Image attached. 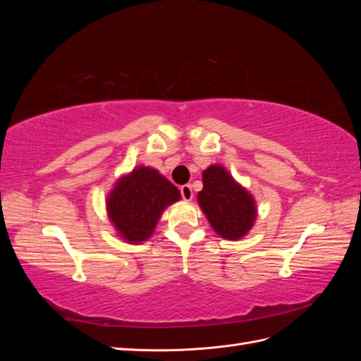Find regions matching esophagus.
Returning a JSON list of instances; mask_svg holds the SVG:
<instances>
[{
    "label": "esophagus",
    "instance_id": "obj_1",
    "mask_svg": "<svg viewBox=\"0 0 361 361\" xmlns=\"http://www.w3.org/2000/svg\"><path fill=\"white\" fill-rule=\"evenodd\" d=\"M180 194H182V199L185 202H191L192 200V188H191V185H182V187H180Z\"/></svg>",
    "mask_w": 361,
    "mask_h": 361
}]
</instances>
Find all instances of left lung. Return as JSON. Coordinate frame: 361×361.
<instances>
[{
	"instance_id": "8db88e82",
	"label": "left lung",
	"mask_w": 361,
	"mask_h": 361,
	"mask_svg": "<svg viewBox=\"0 0 361 361\" xmlns=\"http://www.w3.org/2000/svg\"><path fill=\"white\" fill-rule=\"evenodd\" d=\"M203 190L197 202L214 232L228 241L243 239L255 226L256 200L220 164L203 170Z\"/></svg>"
}]
</instances>
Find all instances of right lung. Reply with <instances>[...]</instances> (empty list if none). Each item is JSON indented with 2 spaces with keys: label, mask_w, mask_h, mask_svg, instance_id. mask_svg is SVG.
I'll use <instances>...</instances> for the list:
<instances>
[{
  "label": "right lung",
  "mask_w": 361,
  "mask_h": 361,
  "mask_svg": "<svg viewBox=\"0 0 361 361\" xmlns=\"http://www.w3.org/2000/svg\"><path fill=\"white\" fill-rule=\"evenodd\" d=\"M179 200L180 191L157 169L138 166L116 180L105 204L117 235L141 244L154 235L162 212Z\"/></svg>",
  "instance_id": "add662e5"
}]
</instances>
